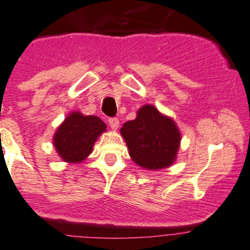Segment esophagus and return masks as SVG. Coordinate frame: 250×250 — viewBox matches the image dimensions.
I'll list each match as a JSON object with an SVG mask.
<instances>
[{
	"instance_id": "34e87169",
	"label": "esophagus",
	"mask_w": 250,
	"mask_h": 250,
	"mask_svg": "<svg viewBox=\"0 0 250 250\" xmlns=\"http://www.w3.org/2000/svg\"><path fill=\"white\" fill-rule=\"evenodd\" d=\"M108 123H109V125H110V128L115 129V130L119 128V125H120L119 119H116V117H110V119L108 120Z\"/></svg>"
}]
</instances>
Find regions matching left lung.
Listing matches in <instances>:
<instances>
[{"label":"left lung","instance_id":"left-lung-1","mask_svg":"<svg viewBox=\"0 0 250 250\" xmlns=\"http://www.w3.org/2000/svg\"><path fill=\"white\" fill-rule=\"evenodd\" d=\"M121 134L130 157L142 168L162 169L176 159L181 141L179 129L154 105H143L136 119L122 125Z\"/></svg>","mask_w":250,"mask_h":250}]
</instances>
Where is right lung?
Segmentation results:
<instances>
[{"mask_svg": "<svg viewBox=\"0 0 250 250\" xmlns=\"http://www.w3.org/2000/svg\"><path fill=\"white\" fill-rule=\"evenodd\" d=\"M107 125L97 116L71 113L60 125L54 136V146L64 161L79 163L93 151L97 137Z\"/></svg>", "mask_w": 250, "mask_h": 250, "instance_id": "right-lung-1", "label": "right lung"}]
</instances>
